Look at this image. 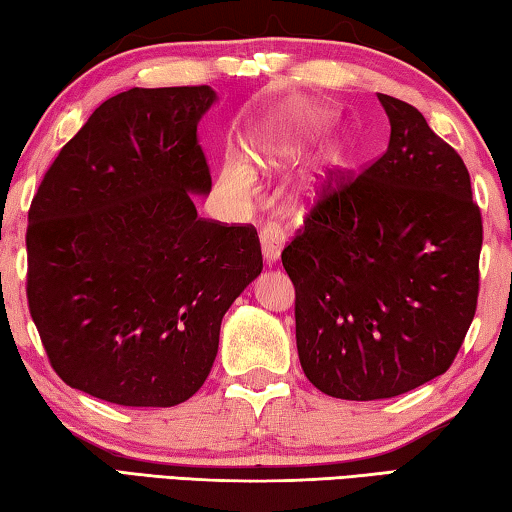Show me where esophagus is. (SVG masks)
<instances>
[{
	"label": "esophagus",
	"mask_w": 512,
	"mask_h": 512,
	"mask_svg": "<svg viewBox=\"0 0 512 512\" xmlns=\"http://www.w3.org/2000/svg\"><path fill=\"white\" fill-rule=\"evenodd\" d=\"M259 241H262V253L266 264L271 266L280 259L282 248L287 244V235H284V230L277 223H268L264 225L262 232H259Z\"/></svg>",
	"instance_id": "34e87169"
}]
</instances>
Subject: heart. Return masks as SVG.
Instances as JSON below:
<instances>
[{"mask_svg":"<svg viewBox=\"0 0 512 512\" xmlns=\"http://www.w3.org/2000/svg\"><path fill=\"white\" fill-rule=\"evenodd\" d=\"M327 124V112L323 108H296L291 110L287 117L277 124L264 128V133L259 135L257 151L253 153V160L259 164H266V167H273V164H280L284 160L293 158V155L300 153L305 146L314 140L320 128ZM336 155V144L329 142L323 155H320V162L327 164ZM318 173L320 167H314L311 173H305L300 180L302 189H314L318 185ZM221 183L225 185L228 192H232L239 198H248L253 194V176H250L248 169L241 162H228L221 169Z\"/></svg>","mask_w":512,"mask_h":512,"instance_id":"1","label":"heart"}]
</instances>
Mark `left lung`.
I'll list each match as a JSON object with an SVG mask.
<instances>
[{"label": "left lung", "instance_id": "8db88e82", "mask_svg": "<svg viewBox=\"0 0 512 512\" xmlns=\"http://www.w3.org/2000/svg\"><path fill=\"white\" fill-rule=\"evenodd\" d=\"M388 149L329 180L284 248L307 379L341 400L409 393L452 366L479 296L481 212L470 173L409 103L377 94Z\"/></svg>", "mask_w": 512, "mask_h": 512}]
</instances>
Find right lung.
<instances>
[{
  "label": "right lung",
  "mask_w": 512,
  "mask_h": 512,
  "mask_svg": "<svg viewBox=\"0 0 512 512\" xmlns=\"http://www.w3.org/2000/svg\"><path fill=\"white\" fill-rule=\"evenodd\" d=\"M198 88H133L92 112L33 196L27 298L67 386L176 406L203 386L225 311L262 273L253 225L198 216L212 189Z\"/></svg>",
  "instance_id": "right-lung-1"
}]
</instances>
